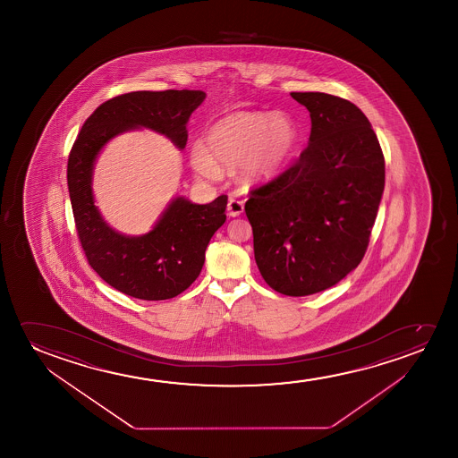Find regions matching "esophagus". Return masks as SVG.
Wrapping results in <instances>:
<instances>
[{"instance_id":"1","label":"esophagus","mask_w":458,"mask_h":458,"mask_svg":"<svg viewBox=\"0 0 458 458\" xmlns=\"http://www.w3.org/2000/svg\"><path fill=\"white\" fill-rule=\"evenodd\" d=\"M226 211H228L230 217H238V216L244 213V201L230 199L228 205H226Z\"/></svg>"}]
</instances>
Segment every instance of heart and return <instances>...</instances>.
<instances>
[{"label": "heart", "instance_id": "1", "mask_svg": "<svg viewBox=\"0 0 458 458\" xmlns=\"http://www.w3.org/2000/svg\"><path fill=\"white\" fill-rule=\"evenodd\" d=\"M205 142L191 148L197 174L219 178L220 165L239 167L242 182L258 186L282 172L297 148L299 130L286 114L238 111L209 126Z\"/></svg>", "mask_w": 458, "mask_h": 458}]
</instances>
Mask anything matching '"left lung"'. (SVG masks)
Here are the masks:
<instances>
[{"mask_svg": "<svg viewBox=\"0 0 458 458\" xmlns=\"http://www.w3.org/2000/svg\"><path fill=\"white\" fill-rule=\"evenodd\" d=\"M311 117L308 147L284 174L251 192L245 214L264 282L291 297L332 288L363 259L385 189V159L351 101L293 92Z\"/></svg>", "mask_w": 458, "mask_h": 458, "instance_id": "obj_1", "label": "left lung"}]
</instances>
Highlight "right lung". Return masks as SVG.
Returning <instances> with one entry per match:
<instances>
[{
    "label": "right lung",
    "instance_id": "1",
    "mask_svg": "<svg viewBox=\"0 0 458 458\" xmlns=\"http://www.w3.org/2000/svg\"><path fill=\"white\" fill-rule=\"evenodd\" d=\"M203 90H139L114 97L95 109L72 147L67 167L76 230L90 267L113 288L140 301L182 294L200 276L205 251L226 219V195L208 205L174 197L150 232H115L95 207L94 169L101 150L123 132L147 128L186 147L191 114Z\"/></svg>",
    "mask_w": 458,
    "mask_h": 458
}]
</instances>
